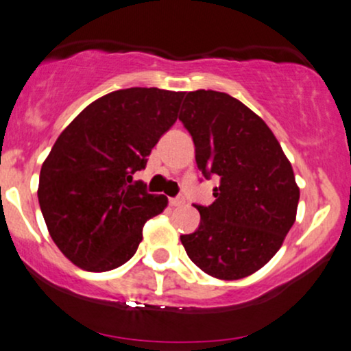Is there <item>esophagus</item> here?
<instances>
[{
  "label": "esophagus",
  "mask_w": 351,
  "mask_h": 351,
  "mask_svg": "<svg viewBox=\"0 0 351 351\" xmlns=\"http://www.w3.org/2000/svg\"><path fill=\"white\" fill-rule=\"evenodd\" d=\"M186 201H184V197L183 196H178V197H171L170 199V206L171 207H181L183 206Z\"/></svg>",
  "instance_id": "esophagus-1"
}]
</instances>
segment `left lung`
Here are the masks:
<instances>
[{
  "label": "left lung",
  "instance_id": "left-lung-1",
  "mask_svg": "<svg viewBox=\"0 0 351 351\" xmlns=\"http://www.w3.org/2000/svg\"><path fill=\"white\" fill-rule=\"evenodd\" d=\"M180 121L193 136L199 170L220 180L215 201L194 206L201 225L181 237L186 254L210 277L245 278L272 259L295 223L293 168L264 119L223 92L186 94Z\"/></svg>",
  "mask_w": 351,
  "mask_h": 351
}]
</instances>
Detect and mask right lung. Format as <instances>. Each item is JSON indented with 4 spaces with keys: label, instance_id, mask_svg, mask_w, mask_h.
Wrapping results in <instances>:
<instances>
[{
    "label": "right lung",
    "instance_id": "add662e5",
    "mask_svg": "<svg viewBox=\"0 0 351 351\" xmlns=\"http://www.w3.org/2000/svg\"><path fill=\"white\" fill-rule=\"evenodd\" d=\"M183 92L131 87L87 105L43 162L38 202L48 233L77 267L106 272L131 259L143 227L165 210L163 194L132 184L178 118Z\"/></svg>",
    "mask_w": 351,
    "mask_h": 351
}]
</instances>
